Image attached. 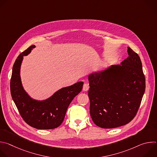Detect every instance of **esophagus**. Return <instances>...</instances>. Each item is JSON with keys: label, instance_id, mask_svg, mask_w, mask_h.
I'll list each match as a JSON object with an SVG mask.
<instances>
[{"label": "esophagus", "instance_id": "1", "mask_svg": "<svg viewBox=\"0 0 157 157\" xmlns=\"http://www.w3.org/2000/svg\"><path fill=\"white\" fill-rule=\"evenodd\" d=\"M88 89H89V85H88V84L84 82V84H83V87H82V90L84 91H87Z\"/></svg>", "mask_w": 157, "mask_h": 157}]
</instances>
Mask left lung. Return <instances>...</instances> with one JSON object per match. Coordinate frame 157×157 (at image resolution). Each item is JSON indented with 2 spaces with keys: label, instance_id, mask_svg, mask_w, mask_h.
<instances>
[{
  "label": "left lung",
  "instance_id": "8db88e82",
  "mask_svg": "<svg viewBox=\"0 0 157 157\" xmlns=\"http://www.w3.org/2000/svg\"><path fill=\"white\" fill-rule=\"evenodd\" d=\"M122 65L89 75L90 114L104 128L118 127L136 117L145 90V78L139 55L128 47Z\"/></svg>",
  "mask_w": 157,
  "mask_h": 157
}]
</instances>
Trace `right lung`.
<instances>
[{
    "mask_svg": "<svg viewBox=\"0 0 157 157\" xmlns=\"http://www.w3.org/2000/svg\"><path fill=\"white\" fill-rule=\"evenodd\" d=\"M35 47L32 45L16 59L10 79V93L21 117L27 124L37 129H53L63 122L67 109L81 91L83 82L62 88L45 101H38L30 98L22 87L20 69L23 56Z\"/></svg>",
    "mask_w": 157,
    "mask_h": 157,
    "instance_id": "add662e5",
    "label": "right lung"
}]
</instances>
